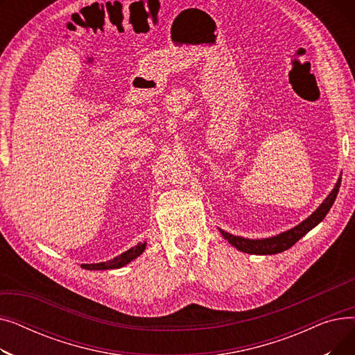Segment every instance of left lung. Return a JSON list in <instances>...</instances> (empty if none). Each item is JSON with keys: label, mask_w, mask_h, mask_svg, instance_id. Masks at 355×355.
<instances>
[{"label": "left lung", "mask_w": 355, "mask_h": 355, "mask_svg": "<svg viewBox=\"0 0 355 355\" xmlns=\"http://www.w3.org/2000/svg\"><path fill=\"white\" fill-rule=\"evenodd\" d=\"M340 185H341V180H338V182L335 184L334 190L325 198V201L321 204V206L316 209L306 220H304L301 225H297L296 227H293V229H291L285 233L277 234L275 237L262 239V240H250V239H245V237L233 236V234L226 233L223 230H220V232H221L223 236H225V239L229 240V243L240 252H245V253H249V254H276V253H281L284 250L291 249L297 240H300L302 236H305L309 230H312L316 225H320V223L325 218L329 209L332 207L335 198H337V194L340 191Z\"/></svg>", "instance_id": "8db88e82"}]
</instances>
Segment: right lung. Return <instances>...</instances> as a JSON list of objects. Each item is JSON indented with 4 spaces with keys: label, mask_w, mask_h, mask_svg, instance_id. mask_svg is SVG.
I'll return each mask as SVG.
<instances>
[{
    "label": "right lung",
    "mask_w": 355,
    "mask_h": 355,
    "mask_svg": "<svg viewBox=\"0 0 355 355\" xmlns=\"http://www.w3.org/2000/svg\"><path fill=\"white\" fill-rule=\"evenodd\" d=\"M146 243H139L135 248H130L129 250H126L125 253H122L121 256L115 257L114 260H109V262H102V263H93V265H82L83 269L87 270H106V269H118L122 268L125 265H128L130 260H134L135 257H138L144 249H145Z\"/></svg>",
    "instance_id": "add662e5"
}]
</instances>
